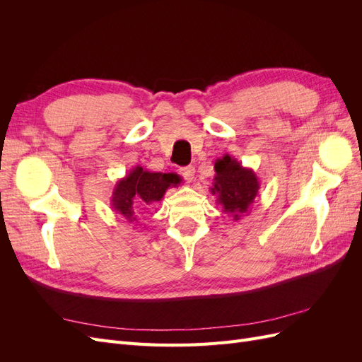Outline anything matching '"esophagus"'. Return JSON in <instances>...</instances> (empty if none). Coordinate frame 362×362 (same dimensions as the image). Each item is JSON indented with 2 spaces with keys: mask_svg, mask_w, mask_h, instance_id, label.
<instances>
[{
  "mask_svg": "<svg viewBox=\"0 0 362 362\" xmlns=\"http://www.w3.org/2000/svg\"><path fill=\"white\" fill-rule=\"evenodd\" d=\"M180 173L182 175V178H184L185 181L192 182V181L194 180V173H196V169H194L193 166H185V168H181V169H180Z\"/></svg>",
  "mask_w": 362,
  "mask_h": 362,
  "instance_id": "34e87169",
  "label": "esophagus"
}]
</instances>
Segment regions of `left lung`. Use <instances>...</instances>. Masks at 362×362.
I'll use <instances>...</instances> for the list:
<instances>
[{
    "label": "left lung",
    "mask_w": 362,
    "mask_h": 362,
    "mask_svg": "<svg viewBox=\"0 0 362 362\" xmlns=\"http://www.w3.org/2000/svg\"><path fill=\"white\" fill-rule=\"evenodd\" d=\"M214 170L211 193L216 194L217 204L222 205L226 214L233 216L234 221H240L258 194L259 181L257 173L228 154L216 160Z\"/></svg>",
    "instance_id": "1"
}]
</instances>
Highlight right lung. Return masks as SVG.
Returning <instances> with one entry per match:
<instances>
[{"instance_id":"right-lung-1","label":"right lung","mask_w":362,"mask_h":362,"mask_svg":"<svg viewBox=\"0 0 362 362\" xmlns=\"http://www.w3.org/2000/svg\"><path fill=\"white\" fill-rule=\"evenodd\" d=\"M180 182L181 177L177 173L149 172L141 166H136L116 182L112 206L128 222H134L137 205H154L163 199L169 187H177Z\"/></svg>"}]
</instances>
